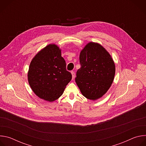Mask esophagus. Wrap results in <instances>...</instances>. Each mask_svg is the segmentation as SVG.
<instances>
[{
	"label": "esophagus",
	"mask_w": 146,
	"mask_h": 146,
	"mask_svg": "<svg viewBox=\"0 0 146 146\" xmlns=\"http://www.w3.org/2000/svg\"><path fill=\"white\" fill-rule=\"evenodd\" d=\"M71 73H72V79H73L74 78V76H75V73H74V72L72 71Z\"/></svg>",
	"instance_id": "obj_1"
}]
</instances>
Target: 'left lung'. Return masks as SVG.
Masks as SVG:
<instances>
[{
	"instance_id": "left-lung-1",
	"label": "left lung",
	"mask_w": 146,
	"mask_h": 146,
	"mask_svg": "<svg viewBox=\"0 0 146 146\" xmlns=\"http://www.w3.org/2000/svg\"><path fill=\"white\" fill-rule=\"evenodd\" d=\"M80 68L75 78L81 94L90 100L101 98L108 91L115 75V64L100 44L90 42L80 54Z\"/></svg>"
}]
</instances>
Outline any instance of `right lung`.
I'll list each match as a JSON object with an SVG mask.
<instances>
[{
    "label": "right lung",
    "instance_id": "1",
    "mask_svg": "<svg viewBox=\"0 0 146 146\" xmlns=\"http://www.w3.org/2000/svg\"><path fill=\"white\" fill-rule=\"evenodd\" d=\"M66 68L59 48L55 44L46 46L30 64L28 78L32 91L40 98L49 102L58 99L72 78Z\"/></svg>",
    "mask_w": 146,
    "mask_h": 146
}]
</instances>
